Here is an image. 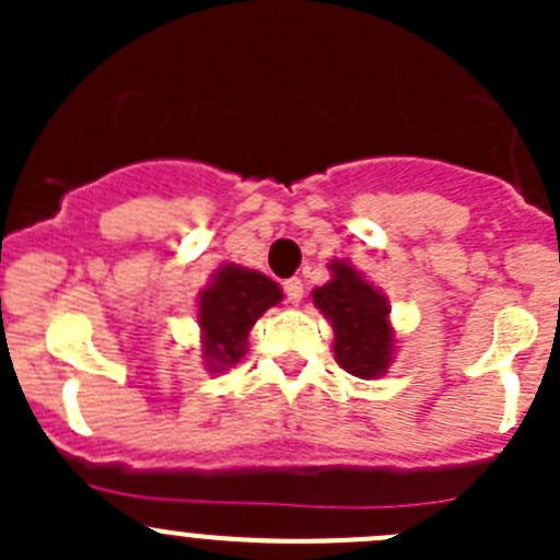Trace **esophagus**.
Wrapping results in <instances>:
<instances>
[{"mask_svg":"<svg viewBox=\"0 0 560 560\" xmlns=\"http://www.w3.org/2000/svg\"><path fill=\"white\" fill-rule=\"evenodd\" d=\"M284 295H287V301L290 303H301L303 301V281L301 279H287L284 281Z\"/></svg>","mask_w":560,"mask_h":560,"instance_id":"esophagus-1","label":"esophagus"}]
</instances>
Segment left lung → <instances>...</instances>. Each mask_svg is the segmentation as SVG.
I'll return each instance as SVG.
<instances>
[{
  "mask_svg": "<svg viewBox=\"0 0 560 560\" xmlns=\"http://www.w3.org/2000/svg\"><path fill=\"white\" fill-rule=\"evenodd\" d=\"M332 279L312 292L314 306L332 325L338 365L358 380H376L393 360V327L387 298L349 262H330Z\"/></svg>",
  "mask_w": 560,
  "mask_h": 560,
  "instance_id": "obj_1",
  "label": "left lung"
}]
</instances>
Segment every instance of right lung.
Masks as SVG:
<instances>
[{"label": "right lung", "mask_w": 560, "mask_h": 560, "mask_svg": "<svg viewBox=\"0 0 560 560\" xmlns=\"http://www.w3.org/2000/svg\"><path fill=\"white\" fill-rule=\"evenodd\" d=\"M273 279L241 265H222L211 284L200 292L197 322L202 330V358L208 369H230L246 354V338L254 322L281 301Z\"/></svg>", "instance_id": "obj_1"}]
</instances>
